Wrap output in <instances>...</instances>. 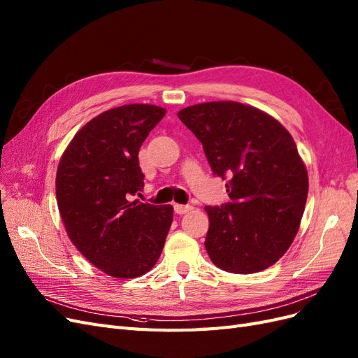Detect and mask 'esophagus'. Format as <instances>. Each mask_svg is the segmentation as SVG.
Here are the masks:
<instances>
[{
    "label": "esophagus",
    "instance_id": "esophagus-1",
    "mask_svg": "<svg viewBox=\"0 0 358 358\" xmlns=\"http://www.w3.org/2000/svg\"><path fill=\"white\" fill-rule=\"evenodd\" d=\"M191 209H192L191 204H175V212H176L178 215L187 213V212H189Z\"/></svg>",
    "mask_w": 358,
    "mask_h": 358
}]
</instances>
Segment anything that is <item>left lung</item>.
I'll use <instances>...</instances> for the list:
<instances>
[{
  "instance_id": "obj_1",
  "label": "left lung",
  "mask_w": 358,
  "mask_h": 358,
  "mask_svg": "<svg viewBox=\"0 0 358 358\" xmlns=\"http://www.w3.org/2000/svg\"><path fill=\"white\" fill-rule=\"evenodd\" d=\"M196 136L230 201L206 206V251L230 273L275 264L299 231L308 171L291 134L267 113L236 101L189 106L178 113Z\"/></svg>"
}]
</instances>
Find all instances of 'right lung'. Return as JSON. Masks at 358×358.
Segmentation results:
<instances>
[{
	"label": "right lung",
	"mask_w": 358,
	"mask_h": 358,
	"mask_svg": "<svg viewBox=\"0 0 358 358\" xmlns=\"http://www.w3.org/2000/svg\"><path fill=\"white\" fill-rule=\"evenodd\" d=\"M164 115L152 104L115 107L79 129L59 161L57 200L70 241L113 278L149 272L170 230V204L133 200L145 185L140 146Z\"/></svg>",
	"instance_id": "add662e5"
}]
</instances>
